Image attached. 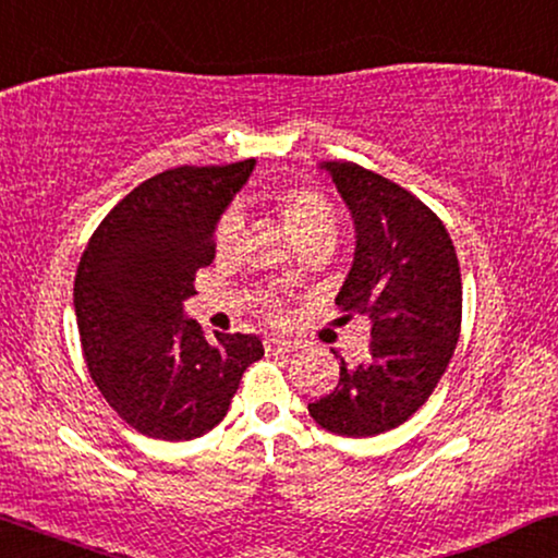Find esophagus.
Returning a JSON list of instances; mask_svg holds the SVG:
<instances>
[{
  "instance_id": "obj_1",
  "label": "esophagus",
  "mask_w": 558,
  "mask_h": 558,
  "mask_svg": "<svg viewBox=\"0 0 558 558\" xmlns=\"http://www.w3.org/2000/svg\"><path fill=\"white\" fill-rule=\"evenodd\" d=\"M292 348H294V342L287 340V338H274V335L264 338L266 353H284V350H292Z\"/></svg>"
}]
</instances>
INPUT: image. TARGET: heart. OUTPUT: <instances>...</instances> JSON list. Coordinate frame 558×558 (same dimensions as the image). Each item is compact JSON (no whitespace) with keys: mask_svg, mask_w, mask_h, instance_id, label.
Here are the masks:
<instances>
[{"mask_svg":"<svg viewBox=\"0 0 558 558\" xmlns=\"http://www.w3.org/2000/svg\"><path fill=\"white\" fill-rule=\"evenodd\" d=\"M271 205L302 248L312 246V243L335 239V231H338V216H335L332 203L327 201V195L319 193V190L304 187V185L284 187L271 195ZM241 231H243L241 213L233 208L226 210L216 226V251L220 256L233 254V251L239 248ZM254 307L269 319L281 317V300L274 292H266V289L256 292Z\"/></svg>","mask_w":558,"mask_h":558,"instance_id":"1","label":"heart"}]
</instances>
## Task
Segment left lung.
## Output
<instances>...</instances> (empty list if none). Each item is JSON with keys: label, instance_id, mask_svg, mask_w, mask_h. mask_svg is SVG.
Returning a JSON list of instances; mask_svg holds the SVG:
<instances>
[{"label": "left lung", "instance_id": "left-lung-1", "mask_svg": "<svg viewBox=\"0 0 558 558\" xmlns=\"http://www.w3.org/2000/svg\"><path fill=\"white\" fill-rule=\"evenodd\" d=\"M355 220V262L335 304L371 317L368 357L310 403L323 429L376 437L424 407L454 353L462 325V277L437 213L384 174L355 162L323 165Z\"/></svg>", "mask_w": 558, "mask_h": 558}]
</instances>
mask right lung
<instances>
[{"mask_svg":"<svg viewBox=\"0 0 558 558\" xmlns=\"http://www.w3.org/2000/svg\"><path fill=\"white\" fill-rule=\"evenodd\" d=\"M256 159L182 165L113 205L75 271V317L90 378L140 434L187 441L223 422L243 371L264 355L256 335L182 317L195 274L216 258V223Z\"/></svg>","mask_w":558,"mask_h":558,"instance_id":"right-lung-1","label":"right lung"}]
</instances>
